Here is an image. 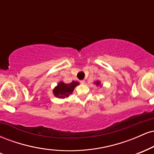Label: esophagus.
<instances>
[{
	"label": "esophagus",
	"mask_w": 154,
	"mask_h": 154,
	"mask_svg": "<svg viewBox=\"0 0 154 154\" xmlns=\"http://www.w3.org/2000/svg\"><path fill=\"white\" fill-rule=\"evenodd\" d=\"M80 83L81 84H85V80L82 79V80H80Z\"/></svg>",
	"instance_id": "obj_1"
}]
</instances>
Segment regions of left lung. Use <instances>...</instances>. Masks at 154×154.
Instances as JSON below:
<instances>
[{
  "label": "left lung",
  "instance_id": "1",
  "mask_svg": "<svg viewBox=\"0 0 154 154\" xmlns=\"http://www.w3.org/2000/svg\"><path fill=\"white\" fill-rule=\"evenodd\" d=\"M95 85H98H98H100V82H99V81H96V82H95Z\"/></svg>",
  "mask_w": 154,
  "mask_h": 154
}]
</instances>
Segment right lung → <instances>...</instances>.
Instances as JSON below:
<instances>
[{"mask_svg":"<svg viewBox=\"0 0 154 154\" xmlns=\"http://www.w3.org/2000/svg\"><path fill=\"white\" fill-rule=\"evenodd\" d=\"M79 84V82H75V81H72V82L69 83V84H66V83L63 82H60L57 85V86L53 90V93H54V95L56 98H67V97L69 96L70 94H72L76 86L78 85Z\"/></svg>","mask_w":154,"mask_h":154,"instance_id":"right-lung-1","label":"right lung"}]
</instances>
